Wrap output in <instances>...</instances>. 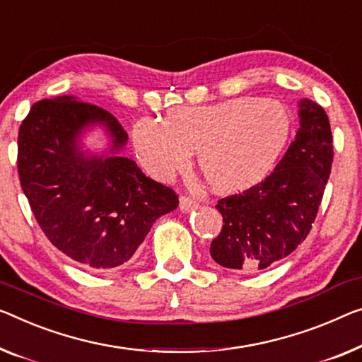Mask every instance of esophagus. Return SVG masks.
I'll return each instance as SVG.
<instances>
[{
  "label": "esophagus",
  "mask_w": 362,
  "mask_h": 362,
  "mask_svg": "<svg viewBox=\"0 0 362 362\" xmlns=\"http://www.w3.org/2000/svg\"><path fill=\"white\" fill-rule=\"evenodd\" d=\"M198 208V202L197 199H193L192 197L188 195H183L180 198V209L183 213H188V211H193V209Z\"/></svg>",
  "instance_id": "esophagus-1"
}]
</instances>
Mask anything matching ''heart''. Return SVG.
Listing matches in <instances>:
<instances>
[{
  "mask_svg": "<svg viewBox=\"0 0 362 362\" xmlns=\"http://www.w3.org/2000/svg\"><path fill=\"white\" fill-rule=\"evenodd\" d=\"M291 136V117L276 100L239 97L206 107H180L165 122L141 118L133 128L139 160L154 179L198 167L209 187L237 192L273 169Z\"/></svg>",
  "mask_w": 362,
  "mask_h": 362,
  "instance_id": "b5f03b06",
  "label": "heart"
}]
</instances>
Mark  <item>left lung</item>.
I'll return each mask as SVG.
<instances>
[{
    "mask_svg": "<svg viewBox=\"0 0 362 362\" xmlns=\"http://www.w3.org/2000/svg\"><path fill=\"white\" fill-rule=\"evenodd\" d=\"M299 107V132L272 174L216 204L224 224L209 252L221 267L265 269L310 233L330 177L333 139L322 105L304 99Z\"/></svg>",
    "mask_w": 362,
    "mask_h": 362,
    "instance_id": "left-lung-1",
    "label": "left lung"
}]
</instances>
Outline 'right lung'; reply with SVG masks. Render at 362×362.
<instances>
[{"label": "right lung", "instance_id": "add662e5", "mask_svg": "<svg viewBox=\"0 0 362 362\" xmlns=\"http://www.w3.org/2000/svg\"><path fill=\"white\" fill-rule=\"evenodd\" d=\"M93 122L110 129L113 155L77 151V134ZM127 139L110 112L73 95L35 102L19 127L18 172L32 213L47 239L84 268L128 262L154 221L179 206L172 188L115 154Z\"/></svg>", "mask_w": 362, "mask_h": 362}]
</instances>
